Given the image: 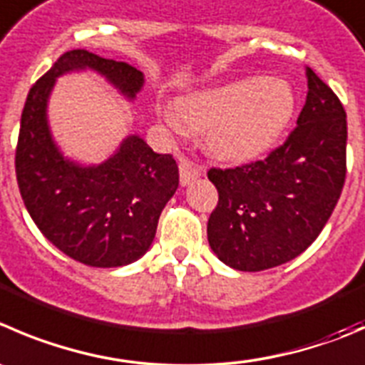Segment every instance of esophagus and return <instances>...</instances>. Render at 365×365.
Masks as SVG:
<instances>
[{
  "instance_id": "esophagus-1",
  "label": "esophagus",
  "mask_w": 365,
  "mask_h": 365,
  "mask_svg": "<svg viewBox=\"0 0 365 365\" xmlns=\"http://www.w3.org/2000/svg\"><path fill=\"white\" fill-rule=\"evenodd\" d=\"M200 175H201V169L197 168L194 162L190 160L180 162V183H182L183 187L192 183L196 178H200Z\"/></svg>"
}]
</instances>
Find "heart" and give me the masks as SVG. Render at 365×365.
<instances>
[{"mask_svg":"<svg viewBox=\"0 0 365 365\" xmlns=\"http://www.w3.org/2000/svg\"><path fill=\"white\" fill-rule=\"evenodd\" d=\"M294 94L284 80H240L189 94L180 101V114L164 108L175 132L187 126L205 130L210 153L222 160L246 162L264 153L294 114Z\"/></svg>","mask_w":365,"mask_h":365,"instance_id":"b5f03b06","label":"heart"}]
</instances>
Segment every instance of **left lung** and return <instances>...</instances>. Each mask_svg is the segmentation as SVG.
I'll use <instances>...</instances> for the list:
<instances>
[{"label":"left lung","instance_id":"left-lung-1","mask_svg":"<svg viewBox=\"0 0 365 365\" xmlns=\"http://www.w3.org/2000/svg\"><path fill=\"white\" fill-rule=\"evenodd\" d=\"M309 93L298 126L264 160L212 168L219 192L208 244L237 271H264L302 255L330 219L346 180V112L307 67Z\"/></svg>","mask_w":365,"mask_h":365}]
</instances>
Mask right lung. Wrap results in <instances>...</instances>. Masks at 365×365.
<instances>
[{
	"label": "right lung",
	"instance_id": "right-lung-1",
	"mask_svg": "<svg viewBox=\"0 0 365 365\" xmlns=\"http://www.w3.org/2000/svg\"><path fill=\"white\" fill-rule=\"evenodd\" d=\"M81 69L96 71L128 100L144 85V74L126 62L87 49L63 53L28 93L16 150L17 185L53 246L85 265L121 267L150 250L158 217L178 189V165L139 135L126 137L100 165L63 157L49 132L48 100L56 78Z\"/></svg>",
	"mask_w": 365,
	"mask_h": 365
}]
</instances>
